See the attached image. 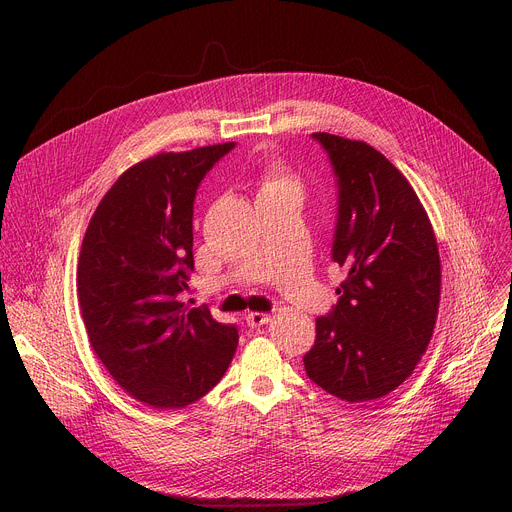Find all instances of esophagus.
I'll return each mask as SVG.
<instances>
[{
	"instance_id": "esophagus-1",
	"label": "esophagus",
	"mask_w": 512,
	"mask_h": 512,
	"mask_svg": "<svg viewBox=\"0 0 512 512\" xmlns=\"http://www.w3.org/2000/svg\"><path fill=\"white\" fill-rule=\"evenodd\" d=\"M245 320H247V326H249V328H259V326L267 324V322L271 320V316H269V314H263V312H249V314L245 316Z\"/></svg>"
}]
</instances>
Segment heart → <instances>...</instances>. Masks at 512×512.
Here are the masks:
<instances>
[{"instance_id":"heart-1","label":"heart","mask_w":512,"mask_h":512,"mask_svg":"<svg viewBox=\"0 0 512 512\" xmlns=\"http://www.w3.org/2000/svg\"><path fill=\"white\" fill-rule=\"evenodd\" d=\"M267 192H291V194H302V182L289 174L287 170H283L281 166H271L261 180V188L259 194H267Z\"/></svg>"}]
</instances>
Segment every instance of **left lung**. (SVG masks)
<instances>
[{"label":"left lung","mask_w":512,"mask_h":512,"mask_svg":"<svg viewBox=\"0 0 512 512\" xmlns=\"http://www.w3.org/2000/svg\"><path fill=\"white\" fill-rule=\"evenodd\" d=\"M312 137L336 176L332 261L346 279L330 314L316 318L304 367L310 381L342 401H373L413 373L431 340L440 253L415 190L381 152L332 133Z\"/></svg>","instance_id":"1"}]
</instances>
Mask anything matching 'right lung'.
<instances>
[{"mask_svg":"<svg viewBox=\"0 0 512 512\" xmlns=\"http://www.w3.org/2000/svg\"><path fill=\"white\" fill-rule=\"evenodd\" d=\"M235 143L158 154L123 172L99 202L79 259V304L111 377L154 409H182L227 373L233 324L188 310L196 190Z\"/></svg>","mask_w":512,"mask_h":512,"instance_id":"add662e5","label":"right lung"}]
</instances>
